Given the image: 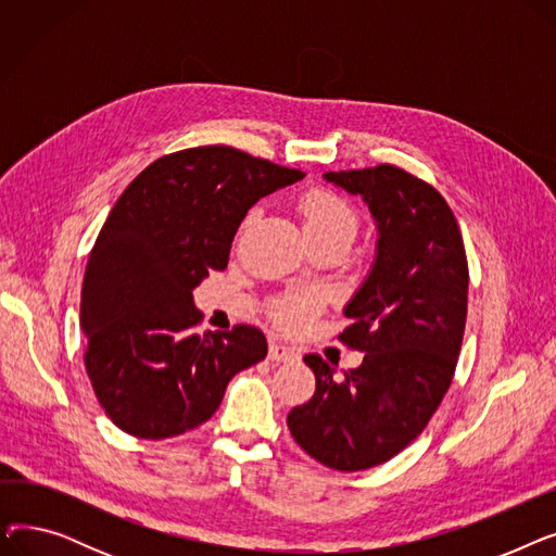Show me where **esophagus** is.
Instances as JSON below:
<instances>
[{
	"label": "esophagus",
	"mask_w": 556,
	"mask_h": 556,
	"mask_svg": "<svg viewBox=\"0 0 556 556\" xmlns=\"http://www.w3.org/2000/svg\"><path fill=\"white\" fill-rule=\"evenodd\" d=\"M268 358L275 361V363H295V361H300V352H298V349H293V346H288V344L270 342Z\"/></svg>",
	"instance_id": "obj_1"
}]
</instances>
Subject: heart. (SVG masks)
Segmentation results:
<instances>
[{"label": "heart", "instance_id": "obj_1", "mask_svg": "<svg viewBox=\"0 0 556 556\" xmlns=\"http://www.w3.org/2000/svg\"><path fill=\"white\" fill-rule=\"evenodd\" d=\"M300 214L304 220V229L311 241L329 239V237H346L354 239L358 229V216L352 204L338 193L315 187L306 191L300 200ZM315 308L313 298H286L275 304V319L281 329L295 331L306 325Z\"/></svg>", "mask_w": 556, "mask_h": 556}]
</instances>
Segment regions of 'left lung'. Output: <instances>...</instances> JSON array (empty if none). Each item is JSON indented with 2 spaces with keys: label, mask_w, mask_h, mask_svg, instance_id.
Masks as SVG:
<instances>
[{
  "label": "left lung",
  "mask_w": 556,
  "mask_h": 556,
  "mask_svg": "<svg viewBox=\"0 0 556 556\" xmlns=\"http://www.w3.org/2000/svg\"><path fill=\"white\" fill-rule=\"evenodd\" d=\"M361 195L376 220L374 266L344 306L338 340L365 354L342 371L304 356L315 394L288 415L290 434L319 464L365 471L421 434L451 388L466 325L469 263L442 193L392 164L325 173Z\"/></svg>",
  "instance_id": "left-lung-1"
}]
</instances>
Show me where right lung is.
I'll return each instance as SVG.
<instances>
[{"mask_svg": "<svg viewBox=\"0 0 556 556\" xmlns=\"http://www.w3.org/2000/svg\"><path fill=\"white\" fill-rule=\"evenodd\" d=\"M302 178L231 146H198L146 166L114 202L80 290L85 369L114 426L141 440L193 430L233 376L266 358L254 327L193 333V288L227 268L252 204Z\"/></svg>", "mask_w": 556, "mask_h": 556, "instance_id": "1", "label": "right lung"}]
</instances>
